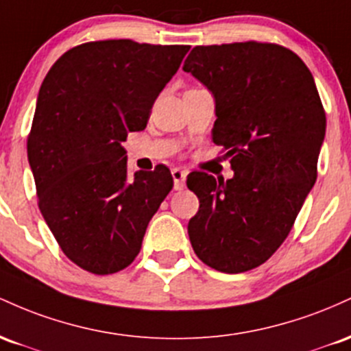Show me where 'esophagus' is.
Returning a JSON list of instances; mask_svg holds the SVG:
<instances>
[{"label": "esophagus", "mask_w": 351, "mask_h": 351, "mask_svg": "<svg viewBox=\"0 0 351 351\" xmlns=\"http://www.w3.org/2000/svg\"><path fill=\"white\" fill-rule=\"evenodd\" d=\"M172 179H174V189L180 191V189L186 187V179H187V171L180 167L172 169Z\"/></svg>", "instance_id": "obj_1"}]
</instances>
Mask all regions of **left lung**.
Listing matches in <instances>:
<instances>
[{
    "label": "left lung",
    "instance_id": "obj_1",
    "mask_svg": "<svg viewBox=\"0 0 351 351\" xmlns=\"http://www.w3.org/2000/svg\"><path fill=\"white\" fill-rule=\"evenodd\" d=\"M182 69L214 96L212 141L234 171L227 182L189 174L200 204L192 249L223 274L252 270L282 245L317 180L324 106L305 62L271 43L195 46Z\"/></svg>",
    "mask_w": 351,
    "mask_h": 351
}]
</instances>
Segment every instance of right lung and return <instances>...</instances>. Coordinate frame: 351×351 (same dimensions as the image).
Instances as JSON below:
<instances>
[{
  "label": "right lung",
  "mask_w": 351,
  "mask_h": 351,
  "mask_svg": "<svg viewBox=\"0 0 351 351\" xmlns=\"http://www.w3.org/2000/svg\"><path fill=\"white\" fill-rule=\"evenodd\" d=\"M189 49L131 39L84 43L43 81L27 136L38 206L66 257L90 274L131 265L174 186L165 165L129 180L123 143L144 131Z\"/></svg>",
  "instance_id": "1"
}]
</instances>
